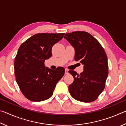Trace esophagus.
I'll return each instance as SVG.
<instances>
[{"label":"esophagus","mask_w":126,"mask_h":126,"mask_svg":"<svg viewBox=\"0 0 126 126\" xmlns=\"http://www.w3.org/2000/svg\"><path fill=\"white\" fill-rule=\"evenodd\" d=\"M68 72H69V71L67 69H65V74H68Z\"/></svg>","instance_id":"esophagus-1"}]
</instances>
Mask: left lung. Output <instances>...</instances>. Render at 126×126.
Listing matches in <instances>:
<instances>
[{"mask_svg": "<svg viewBox=\"0 0 126 126\" xmlns=\"http://www.w3.org/2000/svg\"><path fill=\"white\" fill-rule=\"evenodd\" d=\"M64 38L75 49V61L83 65V71L79 74L69 71L74 78L68 87L70 94L74 99L82 102L95 101L103 91L108 75L105 51L98 41L86 32L68 33Z\"/></svg>", "mask_w": 126, "mask_h": 126, "instance_id": "obj_1", "label": "left lung"}]
</instances>
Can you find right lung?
<instances>
[{
    "instance_id": "right-lung-1",
    "label": "right lung",
    "mask_w": 126,
    "mask_h": 126,
    "mask_svg": "<svg viewBox=\"0 0 126 126\" xmlns=\"http://www.w3.org/2000/svg\"><path fill=\"white\" fill-rule=\"evenodd\" d=\"M65 33H39L23 43L14 61L16 81L23 95L30 101L40 102L53 95L65 69L52 70L44 65L52 56L53 45L62 39Z\"/></svg>"
}]
</instances>
